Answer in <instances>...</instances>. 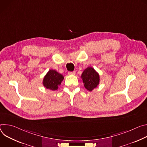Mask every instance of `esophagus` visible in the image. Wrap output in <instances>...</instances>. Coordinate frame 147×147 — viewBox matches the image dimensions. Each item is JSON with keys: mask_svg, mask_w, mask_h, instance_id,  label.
<instances>
[{"mask_svg": "<svg viewBox=\"0 0 147 147\" xmlns=\"http://www.w3.org/2000/svg\"><path fill=\"white\" fill-rule=\"evenodd\" d=\"M68 74L69 75H75V71H73V72H68Z\"/></svg>", "mask_w": 147, "mask_h": 147, "instance_id": "1", "label": "esophagus"}]
</instances>
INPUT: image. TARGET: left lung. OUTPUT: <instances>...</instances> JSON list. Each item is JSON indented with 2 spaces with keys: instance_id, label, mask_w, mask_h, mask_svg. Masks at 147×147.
Segmentation results:
<instances>
[{
  "instance_id": "left-lung-1",
  "label": "left lung",
  "mask_w": 147,
  "mask_h": 147,
  "mask_svg": "<svg viewBox=\"0 0 147 147\" xmlns=\"http://www.w3.org/2000/svg\"><path fill=\"white\" fill-rule=\"evenodd\" d=\"M81 78H82L85 88L90 92L99 84V75L92 67L86 68L81 75Z\"/></svg>"
}]
</instances>
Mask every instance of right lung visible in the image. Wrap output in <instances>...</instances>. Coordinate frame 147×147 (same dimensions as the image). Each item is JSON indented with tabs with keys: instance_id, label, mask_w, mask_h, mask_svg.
Listing matches in <instances>:
<instances>
[{
	"instance_id": "1",
	"label": "right lung",
	"mask_w": 147,
	"mask_h": 147,
	"mask_svg": "<svg viewBox=\"0 0 147 147\" xmlns=\"http://www.w3.org/2000/svg\"><path fill=\"white\" fill-rule=\"evenodd\" d=\"M63 76L57 71L50 69L44 78L42 84L45 88L51 90H56L63 79Z\"/></svg>"
}]
</instances>
